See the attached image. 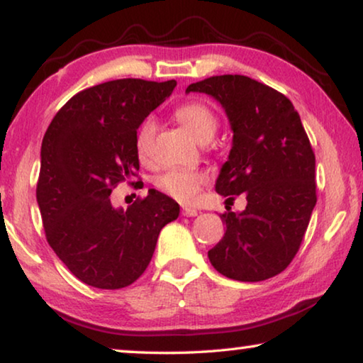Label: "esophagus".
<instances>
[{
	"label": "esophagus",
	"instance_id": "esophagus-1",
	"mask_svg": "<svg viewBox=\"0 0 363 363\" xmlns=\"http://www.w3.org/2000/svg\"><path fill=\"white\" fill-rule=\"evenodd\" d=\"M182 215L187 218H192V216H197L199 211L195 208H189V206H182Z\"/></svg>",
	"mask_w": 363,
	"mask_h": 363
}]
</instances>
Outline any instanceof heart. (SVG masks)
I'll list each match as a JSON object with an SVG mask.
<instances>
[{"label": "heart", "mask_w": 363, "mask_h": 363, "mask_svg": "<svg viewBox=\"0 0 363 363\" xmlns=\"http://www.w3.org/2000/svg\"><path fill=\"white\" fill-rule=\"evenodd\" d=\"M174 116L182 124V128L191 132L199 142L206 143L215 135L218 118L213 109L202 101L184 103L177 106ZM155 135H157V121L147 118L135 134V152L142 161L152 160ZM205 182L206 176L202 171L171 168L158 176L157 187L177 202L192 203Z\"/></svg>", "instance_id": "obj_1"}]
</instances>
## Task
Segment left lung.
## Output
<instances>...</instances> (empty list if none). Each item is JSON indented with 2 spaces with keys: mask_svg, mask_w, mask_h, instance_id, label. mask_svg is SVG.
Listing matches in <instances>:
<instances>
[{
  "mask_svg": "<svg viewBox=\"0 0 363 363\" xmlns=\"http://www.w3.org/2000/svg\"><path fill=\"white\" fill-rule=\"evenodd\" d=\"M186 91L210 95L226 111L233 148L215 189L247 199L244 211L221 215L226 233L208 250L210 262L235 281L273 278L296 257L316 203L315 153L301 116L278 90L239 74L213 76Z\"/></svg>",
  "mask_w": 363,
  "mask_h": 363,
  "instance_id": "1",
  "label": "left lung"
}]
</instances>
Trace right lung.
<instances>
[{
  "label": "right lung",
  "mask_w": 363,
  "mask_h": 363,
  "mask_svg": "<svg viewBox=\"0 0 363 363\" xmlns=\"http://www.w3.org/2000/svg\"><path fill=\"white\" fill-rule=\"evenodd\" d=\"M176 87V80L118 79L74 95L51 121L42 142L37 202L47 240L82 283L121 289L150 263L160 231L179 205L155 189L128 210L111 191L139 171V125Z\"/></svg>",
  "instance_id": "right-lung-1"
}]
</instances>
